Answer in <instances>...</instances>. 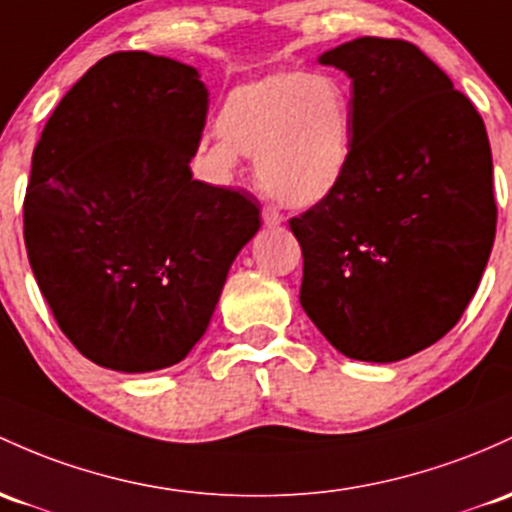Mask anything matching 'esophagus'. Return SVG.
Instances as JSON below:
<instances>
[{
  "mask_svg": "<svg viewBox=\"0 0 512 512\" xmlns=\"http://www.w3.org/2000/svg\"><path fill=\"white\" fill-rule=\"evenodd\" d=\"M262 223H265L267 228H277L284 223V216L277 209H272V206H265V209H262Z\"/></svg>",
  "mask_w": 512,
  "mask_h": 512,
  "instance_id": "esophagus-1",
  "label": "esophagus"
}]
</instances>
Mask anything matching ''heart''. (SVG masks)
<instances>
[{
  "label": "heart",
  "mask_w": 512,
  "mask_h": 512,
  "mask_svg": "<svg viewBox=\"0 0 512 512\" xmlns=\"http://www.w3.org/2000/svg\"><path fill=\"white\" fill-rule=\"evenodd\" d=\"M352 111L350 89L330 72H267L223 99L206 162L230 179L240 155H255L262 192L289 209H313L350 172Z\"/></svg>",
  "instance_id": "heart-1"
}]
</instances>
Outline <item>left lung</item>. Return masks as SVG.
<instances>
[{"label":"left lung","mask_w":512,"mask_h":512,"mask_svg":"<svg viewBox=\"0 0 512 512\" xmlns=\"http://www.w3.org/2000/svg\"><path fill=\"white\" fill-rule=\"evenodd\" d=\"M318 63L352 80V162L289 221L299 299L345 357L398 362L445 338L479 289L496 238L486 126L408 41L355 38Z\"/></svg>","instance_id":"left-lung-1"}]
</instances>
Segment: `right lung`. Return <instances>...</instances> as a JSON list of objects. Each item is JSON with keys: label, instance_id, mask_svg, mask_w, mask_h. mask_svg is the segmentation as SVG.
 Masks as SVG:
<instances>
[{"label": "right lung", "instance_id": "obj_1", "mask_svg": "<svg viewBox=\"0 0 512 512\" xmlns=\"http://www.w3.org/2000/svg\"><path fill=\"white\" fill-rule=\"evenodd\" d=\"M209 89L165 55H106L33 150L24 240L60 330L94 364L157 372L209 328L260 230L247 196L192 177Z\"/></svg>", "mask_w": 512, "mask_h": 512}]
</instances>
